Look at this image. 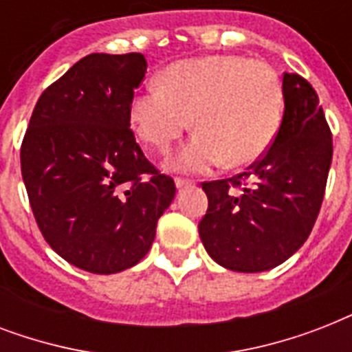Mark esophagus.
I'll use <instances>...</instances> for the list:
<instances>
[{
  "mask_svg": "<svg viewBox=\"0 0 352 352\" xmlns=\"http://www.w3.org/2000/svg\"><path fill=\"white\" fill-rule=\"evenodd\" d=\"M175 186H177V190L181 192V190H184V188L192 186V182L184 181V179H175Z\"/></svg>",
  "mask_w": 352,
  "mask_h": 352,
  "instance_id": "esophagus-1",
  "label": "esophagus"
}]
</instances>
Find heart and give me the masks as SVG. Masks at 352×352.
I'll list each match as a JSON object with an SVG mask.
<instances>
[{"mask_svg":"<svg viewBox=\"0 0 352 352\" xmlns=\"http://www.w3.org/2000/svg\"><path fill=\"white\" fill-rule=\"evenodd\" d=\"M283 113V84L268 63L217 54L171 63L157 87L133 98L129 117L140 140L160 155L170 153L193 122L197 133L173 168L195 173L223 162L245 168L263 159Z\"/></svg>","mask_w":352,"mask_h":352,"instance_id":"heart-1","label":"heart"}]
</instances>
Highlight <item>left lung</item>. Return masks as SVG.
<instances>
[{
    "instance_id": "8db88e82",
    "label": "left lung",
    "mask_w": 352,
    "mask_h": 352,
    "mask_svg": "<svg viewBox=\"0 0 352 352\" xmlns=\"http://www.w3.org/2000/svg\"><path fill=\"white\" fill-rule=\"evenodd\" d=\"M283 124L248 171L203 182L208 210L199 235L210 257L235 272H265L287 261L311 234L322 206L333 137L316 91L283 74Z\"/></svg>"
}]
</instances>
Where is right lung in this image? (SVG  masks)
I'll list each match as a JSON object with an SVG mask.
<instances>
[{"label":"right lung","instance_id":"1","mask_svg":"<svg viewBox=\"0 0 352 352\" xmlns=\"http://www.w3.org/2000/svg\"><path fill=\"white\" fill-rule=\"evenodd\" d=\"M146 69L140 52L82 58L41 93L21 144V175L41 234L91 274L135 267L175 197L173 179L155 170L129 129L133 91Z\"/></svg>","mask_w":352,"mask_h":352}]
</instances>
